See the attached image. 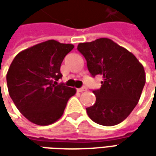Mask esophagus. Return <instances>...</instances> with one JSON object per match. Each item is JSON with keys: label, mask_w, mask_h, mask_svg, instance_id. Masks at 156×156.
Here are the masks:
<instances>
[{"label": "esophagus", "mask_w": 156, "mask_h": 156, "mask_svg": "<svg viewBox=\"0 0 156 156\" xmlns=\"http://www.w3.org/2000/svg\"><path fill=\"white\" fill-rule=\"evenodd\" d=\"M77 90H78V92H79V93H83V92L86 91L87 89H86V88H85V87H83V88H78Z\"/></svg>", "instance_id": "1"}]
</instances>
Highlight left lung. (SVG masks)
Wrapping results in <instances>:
<instances>
[{
  "mask_svg": "<svg viewBox=\"0 0 156 156\" xmlns=\"http://www.w3.org/2000/svg\"><path fill=\"white\" fill-rule=\"evenodd\" d=\"M93 77L102 75L101 88L94 90L96 102L86 108L88 117L101 125L124 121L137 105L145 83L143 65L133 53L111 39L98 38L78 45Z\"/></svg>",
  "mask_w": 156,
  "mask_h": 156,
  "instance_id": "8db88e82",
  "label": "left lung"
}]
</instances>
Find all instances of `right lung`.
Masks as SVG:
<instances>
[{
	"label": "right lung",
	"mask_w": 156,
	"mask_h": 156,
	"mask_svg": "<svg viewBox=\"0 0 156 156\" xmlns=\"http://www.w3.org/2000/svg\"><path fill=\"white\" fill-rule=\"evenodd\" d=\"M73 44L48 40L27 48L16 55L6 73L10 97L29 121L48 125L58 120L74 88L58 83L60 67Z\"/></svg>",
	"instance_id": "1"
}]
</instances>
